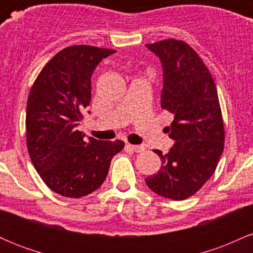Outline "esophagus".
Here are the masks:
<instances>
[{"instance_id": "obj_1", "label": "esophagus", "mask_w": 253, "mask_h": 253, "mask_svg": "<svg viewBox=\"0 0 253 253\" xmlns=\"http://www.w3.org/2000/svg\"><path fill=\"white\" fill-rule=\"evenodd\" d=\"M127 147L128 149H130L132 151H134V152H143V151L145 150V147L143 146V145H130V144H127Z\"/></svg>"}]
</instances>
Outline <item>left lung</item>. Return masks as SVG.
Wrapping results in <instances>:
<instances>
[{
	"label": "left lung",
	"instance_id": "obj_1",
	"mask_svg": "<svg viewBox=\"0 0 253 253\" xmlns=\"http://www.w3.org/2000/svg\"><path fill=\"white\" fill-rule=\"evenodd\" d=\"M146 47L161 59V106L175 118L167 129L175 144L165 155L155 151L162 167L145 182L153 193L179 201L201 189L222 155L225 130L219 97L210 70L188 43L168 39Z\"/></svg>",
	"mask_w": 253,
	"mask_h": 253
}]
</instances>
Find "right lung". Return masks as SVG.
I'll use <instances>...</instances> for the list:
<instances>
[{"instance_id": "right-lung-1", "label": "right lung", "mask_w": 253, "mask_h": 253, "mask_svg": "<svg viewBox=\"0 0 253 253\" xmlns=\"http://www.w3.org/2000/svg\"><path fill=\"white\" fill-rule=\"evenodd\" d=\"M114 52L89 45L64 48L43 66L28 95V153L45 184L62 196L80 199L98 189L125 146L121 140L85 139L77 129L91 101L94 70Z\"/></svg>"}]
</instances>
